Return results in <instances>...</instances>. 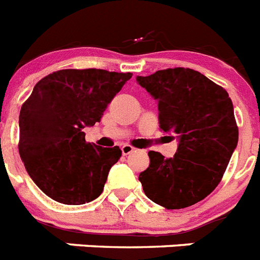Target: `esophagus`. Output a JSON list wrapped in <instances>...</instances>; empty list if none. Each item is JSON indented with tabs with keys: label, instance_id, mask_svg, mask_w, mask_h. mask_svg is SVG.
Listing matches in <instances>:
<instances>
[{
	"label": "esophagus",
	"instance_id": "34e87169",
	"mask_svg": "<svg viewBox=\"0 0 260 260\" xmlns=\"http://www.w3.org/2000/svg\"><path fill=\"white\" fill-rule=\"evenodd\" d=\"M121 151H122V154H123V155H128V154H132V152L134 151V147H133V146H130V145H123L121 147Z\"/></svg>",
	"mask_w": 260,
	"mask_h": 260
}]
</instances>
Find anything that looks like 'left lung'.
<instances>
[{"label": "left lung", "instance_id": "8db88e82", "mask_svg": "<svg viewBox=\"0 0 260 260\" xmlns=\"http://www.w3.org/2000/svg\"><path fill=\"white\" fill-rule=\"evenodd\" d=\"M137 80L159 103V127L179 139L172 157L148 151L150 166L139 174L145 194L166 209L194 205L222 180L238 143L229 93L197 71L183 67Z\"/></svg>", "mask_w": 260, "mask_h": 260}]
</instances>
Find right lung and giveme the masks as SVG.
Masks as SVG:
<instances>
[{"label": "right lung", "mask_w": 260, "mask_h": 260, "mask_svg": "<svg viewBox=\"0 0 260 260\" xmlns=\"http://www.w3.org/2000/svg\"><path fill=\"white\" fill-rule=\"evenodd\" d=\"M133 73L60 70L38 81L19 113L18 150L38 188L66 205L90 203L103 193L118 146L85 141V126L101 121L106 106Z\"/></svg>", "instance_id": "right-lung-1"}]
</instances>
